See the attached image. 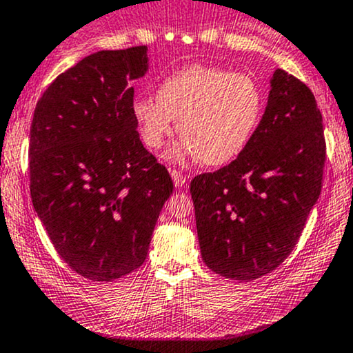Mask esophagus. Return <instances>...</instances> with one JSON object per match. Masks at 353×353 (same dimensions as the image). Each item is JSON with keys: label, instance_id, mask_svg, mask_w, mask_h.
I'll list each match as a JSON object with an SVG mask.
<instances>
[{"label": "esophagus", "instance_id": "obj_1", "mask_svg": "<svg viewBox=\"0 0 353 353\" xmlns=\"http://www.w3.org/2000/svg\"><path fill=\"white\" fill-rule=\"evenodd\" d=\"M172 178H173V185H175L176 188H181L185 185V176L181 175L180 172H176V170H172Z\"/></svg>", "mask_w": 353, "mask_h": 353}]
</instances>
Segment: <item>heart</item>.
Wrapping results in <instances>:
<instances>
[{
	"instance_id": "heart-1",
	"label": "heart",
	"mask_w": 353,
	"mask_h": 353,
	"mask_svg": "<svg viewBox=\"0 0 353 353\" xmlns=\"http://www.w3.org/2000/svg\"><path fill=\"white\" fill-rule=\"evenodd\" d=\"M131 112L150 150L165 145L178 121L183 139L170 158L192 157L219 166L248 146L263 112V94L245 74L190 65L168 75L158 85L157 99L136 97Z\"/></svg>"
}]
</instances>
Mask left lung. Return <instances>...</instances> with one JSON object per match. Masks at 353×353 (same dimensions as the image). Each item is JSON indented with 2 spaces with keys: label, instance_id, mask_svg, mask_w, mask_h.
<instances>
[{
  "label": "left lung",
  "instance_id": "1",
  "mask_svg": "<svg viewBox=\"0 0 353 353\" xmlns=\"http://www.w3.org/2000/svg\"><path fill=\"white\" fill-rule=\"evenodd\" d=\"M269 84L248 146L190 183L203 263L236 281L261 278L290 256L321 192L327 151L314 96L281 69Z\"/></svg>",
  "mask_w": 353,
  "mask_h": 353
}]
</instances>
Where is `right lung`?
Masks as SVG:
<instances>
[{
    "label": "right lung",
    "instance_id": "add662e5",
    "mask_svg": "<svg viewBox=\"0 0 353 353\" xmlns=\"http://www.w3.org/2000/svg\"><path fill=\"white\" fill-rule=\"evenodd\" d=\"M148 47L101 50L48 85L30 130V193L63 261L90 281H112L145 263L173 192L143 146L131 105Z\"/></svg>",
    "mask_w": 353,
    "mask_h": 353
}]
</instances>
